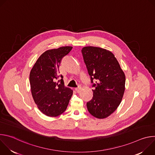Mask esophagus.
<instances>
[{
    "mask_svg": "<svg viewBox=\"0 0 155 155\" xmlns=\"http://www.w3.org/2000/svg\"><path fill=\"white\" fill-rule=\"evenodd\" d=\"M75 90V91H76V92H77V93H79L80 92V91L81 90V86H79L78 87H76Z\"/></svg>",
    "mask_w": 155,
    "mask_h": 155,
    "instance_id": "34e87169",
    "label": "esophagus"
}]
</instances>
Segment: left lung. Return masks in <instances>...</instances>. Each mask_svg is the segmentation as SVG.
I'll list each match as a JSON object with an SVG mask.
<instances>
[{
    "instance_id": "1",
    "label": "left lung",
    "mask_w": 155,
    "mask_h": 155,
    "mask_svg": "<svg viewBox=\"0 0 155 155\" xmlns=\"http://www.w3.org/2000/svg\"><path fill=\"white\" fill-rule=\"evenodd\" d=\"M83 59L91 77L93 99L87 102L88 112L93 117L103 119L113 114L120 104L125 90V75L114 54L96 47L81 50Z\"/></svg>"
}]
</instances>
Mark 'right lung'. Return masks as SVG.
I'll return each mask as SVG.
<instances>
[{"label": "right lung", "instance_id": "obj_1", "mask_svg": "<svg viewBox=\"0 0 155 155\" xmlns=\"http://www.w3.org/2000/svg\"><path fill=\"white\" fill-rule=\"evenodd\" d=\"M72 49V47L67 46L45 51L31 71L29 81L32 97L40 112L48 117H55L65 112L73 94L71 88L62 83V75L61 84L55 82L59 77L62 58Z\"/></svg>", "mask_w": 155, "mask_h": 155}]
</instances>
